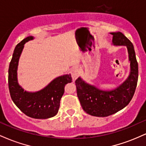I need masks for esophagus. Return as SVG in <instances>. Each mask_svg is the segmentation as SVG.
<instances>
[{
  "label": "esophagus",
  "instance_id": "obj_1",
  "mask_svg": "<svg viewBox=\"0 0 146 146\" xmlns=\"http://www.w3.org/2000/svg\"><path fill=\"white\" fill-rule=\"evenodd\" d=\"M71 74L72 79L73 81H75L77 78H78L79 75H80V70H79L78 66H75L71 69Z\"/></svg>",
  "mask_w": 146,
  "mask_h": 146
}]
</instances>
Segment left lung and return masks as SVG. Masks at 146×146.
Segmentation results:
<instances>
[{"label": "left lung", "mask_w": 146, "mask_h": 146, "mask_svg": "<svg viewBox=\"0 0 146 146\" xmlns=\"http://www.w3.org/2000/svg\"><path fill=\"white\" fill-rule=\"evenodd\" d=\"M110 33L113 35L114 46H126L130 73L123 83L112 90L100 89L87 83L81 77L77 79V94L82 107L86 113L95 117H108L125 108L131 101L138 81V63L133 44L119 31Z\"/></svg>", "instance_id": "1"}]
</instances>
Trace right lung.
Returning a JSON list of instances; mask_svg holds the SVG:
<instances>
[{"mask_svg":"<svg viewBox=\"0 0 146 146\" xmlns=\"http://www.w3.org/2000/svg\"><path fill=\"white\" fill-rule=\"evenodd\" d=\"M33 39L31 36L27 37L15 48L8 71L9 93L16 106L28 117L34 119L51 118L58 113L64 86L71 82L72 78L71 74L57 77L47 86L36 92L24 90L18 82V62L25 43Z\"/></svg>","mask_w":146,"mask_h":146,"instance_id":"add662e5","label":"right lung"}]
</instances>
